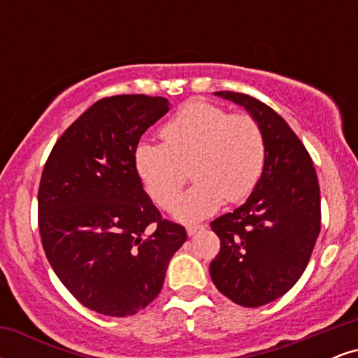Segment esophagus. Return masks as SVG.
<instances>
[{"mask_svg":"<svg viewBox=\"0 0 358 358\" xmlns=\"http://www.w3.org/2000/svg\"><path fill=\"white\" fill-rule=\"evenodd\" d=\"M205 229V225H200V224H188L187 225V234L190 237H193V236H196V234L199 232H202Z\"/></svg>","mask_w":358,"mask_h":358,"instance_id":"1","label":"esophagus"}]
</instances>
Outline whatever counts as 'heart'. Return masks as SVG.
<instances>
[{"label": "heart", "mask_w": 358, "mask_h": 358, "mask_svg": "<svg viewBox=\"0 0 358 358\" xmlns=\"http://www.w3.org/2000/svg\"><path fill=\"white\" fill-rule=\"evenodd\" d=\"M162 136L165 143H139L134 166L162 207L173 202L191 166L196 182L171 205L178 220L203 219L225 199H245L264 171V133L249 114H229L210 102L192 101L163 126Z\"/></svg>", "instance_id": "1"}]
</instances>
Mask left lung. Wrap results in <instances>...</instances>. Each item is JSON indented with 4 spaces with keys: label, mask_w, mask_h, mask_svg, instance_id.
<instances>
[{
    "label": "left lung",
    "mask_w": 358,
    "mask_h": 358,
    "mask_svg": "<svg viewBox=\"0 0 358 358\" xmlns=\"http://www.w3.org/2000/svg\"><path fill=\"white\" fill-rule=\"evenodd\" d=\"M242 106L266 139L264 171L244 205L212 222L220 252L210 262L224 296L257 308L287 293L320 234V185L306 148L276 110L248 94L213 92Z\"/></svg>",
    "instance_id": "left-lung-1"
}]
</instances>
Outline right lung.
Wrapping results in <instances>:
<instances>
[{
  "instance_id": "right-lung-1",
  "label": "right lung",
  "mask_w": 358,
  "mask_h": 358,
  "mask_svg": "<svg viewBox=\"0 0 358 358\" xmlns=\"http://www.w3.org/2000/svg\"><path fill=\"white\" fill-rule=\"evenodd\" d=\"M170 110L165 97L122 94L90 106L59 138L38 190V227L52 269L89 310L129 316L158 296L187 241L143 188L134 150Z\"/></svg>"
}]
</instances>
